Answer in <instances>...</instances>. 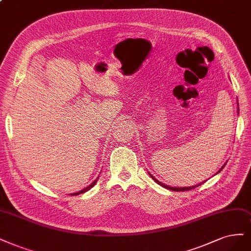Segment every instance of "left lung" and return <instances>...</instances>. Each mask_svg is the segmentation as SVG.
<instances>
[{
    "label": "left lung",
    "mask_w": 251,
    "mask_h": 251,
    "mask_svg": "<svg viewBox=\"0 0 251 251\" xmlns=\"http://www.w3.org/2000/svg\"><path fill=\"white\" fill-rule=\"evenodd\" d=\"M224 166H226V164H224V165L221 167V169L218 171V172H220L223 168H224ZM217 172V174H218ZM150 176L152 177V179L155 181V183L157 184H159V185H161V186H163L164 188H167V189H169V190H172V191H189V190H192V189H194V188H196V187H198V186H201V184H198V185H196V186H192V187H180V188H175V187H169V186H166L165 184H163V183H161V181H159L157 178H154L151 174H150Z\"/></svg>",
    "instance_id": "obj_1"
}]
</instances>
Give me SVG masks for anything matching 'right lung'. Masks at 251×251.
<instances>
[{"instance_id": "right-lung-1", "label": "right lung", "mask_w": 251, "mask_h": 251, "mask_svg": "<svg viewBox=\"0 0 251 251\" xmlns=\"http://www.w3.org/2000/svg\"><path fill=\"white\" fill-rule=\"evenodd\" d=\"M98 179H99V178H97L96 180H94V181H93V183H92V184H91L90 186H88L87 188H85V189L81 190V191H80V192H76V193H73V194H71V195H79V194H81V193H84V192H86V191H88V190H89V189H91V188H92V187H93L94 185H96V184H97V181H98Z\"/></svg>"}]
</instances>
